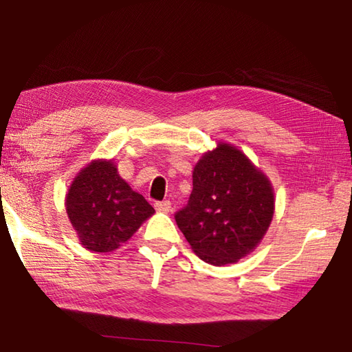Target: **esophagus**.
<instances>
[{
	"instance_id": "34e87169",
	"label": "esophagus",
	"mask_w": 352,
	"mask_h": 352,
	"mask_svg": "<svg viewBox=\"0 0 352 352\" xmlns=\"http://www.w3.org/2000/svg\"><path fill=\"white\" fill-rule=\"evenodd\" d=\"M170 201L169 200H164V201H157L155 204V210L162 211V212H169L170 211Z\"/></svg>"
}]
</instances>
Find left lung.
Here are the masks:
<instances>
[{
	"label": "left lung",
	"mask_w": 352,
	"mask_h": 352,
	"mask_svg": "<svg viewBox=\"0 0 352 352\" xmlns=\"http://www.w3.org/2000/svg\"><path fill=\"white\" fill-rule=\"evenodd\" d=\"M273 214L269 177L236 146L217 142L194 166L192 192L175 220L200 259L225 265L259 245Z\"/></svg>",
	"instance_id": "1"
}]
</instances>
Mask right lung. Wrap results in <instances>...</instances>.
Returning <instances> with one entry per match:
<instances>
[{
    "instance_id": "right-lung-1",
    "label": "right lung",
    "mask_w": 352,
    "mask_h": 352,
    "mask_svg": "<svg viewBox=\"0 0 352 352\" xmlns=\"http://www.w3.org/2000/svg\"><path fill=\"white\" fill-rule=\"evenodd\" d=\"M71 225L90 252H115L155 212L119 177L115 160H93L79 170L65 197Z\"/></svg>"
}]
</instances>
